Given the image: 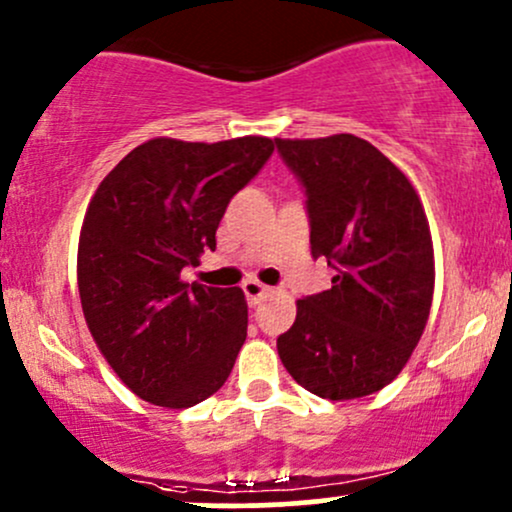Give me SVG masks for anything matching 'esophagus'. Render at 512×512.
<instances>
[{"instance_id": "obj_1", "label": "esophagus", "mask_w": 512, "mask_h": 512, "mask_svg": "<svg viewBox=\"0 0 512 512\" xmlns=\"http://www.w3.org/2000/svg\"><path fill=\"white\" fill-rule=\"evenodd\" d=\"M243 291H245V296H247V303H250V306H257V303H260V299H265V296L269 294V286H265L262 282H257V279H247V282L243 284Z\"/></svg>"}]
</instances>
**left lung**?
<instances>
[{
	"label": "left lung",
	"instance_id": "obj_1",
	"mask_svg": "<svg viewBox=\"0 0 512 512\" xmlns=\"http://www.w3.org/2000/svg\"><path fill=\"white\" fill-rule=\"evenodd\" d=\"M306 187L311 255L333 286L296 301L277 350L296 384L352 401L391 384L411 359L435 291V255L420 196L367 140L274 138Z\"/></svg>",
	"mask_w": 512,
	"mask_h": 512
}]
</instances>
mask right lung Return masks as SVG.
Wrapping results in <instances>:
<instances>
[{"label":"right lung","mask_w":512,"mask_h":512,"mask_svg":"<svg viewBox=\"0 0 512 512\" xmlns=\"http://www.w3.org/2000/svg\"><path fill=\"white\" fill-rule=\"evenodd\" d=\"M274 140L153 138L89 201L77 247L82 313L109 367L143 401L189 408L226 384L247 338L243 289L182 282L216 247L228 201L262 170Z\"/></svg>","instance_id":"right-lung-1"}]
</instances>
